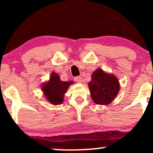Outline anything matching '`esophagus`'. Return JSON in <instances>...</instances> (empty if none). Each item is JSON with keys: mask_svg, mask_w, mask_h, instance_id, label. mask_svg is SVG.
Returning <instances> with one entry per match:
<instances>
[{"mask_svg": "<svg viewBox=\"0 0 153 153\" xmlns=\"http://www.w3.org/2000/svg\"><path fill=\"white\" fill-rule=\"evenodd\" d=\"M74 80H75V81H76L77 82H79V83H80V82H82V78H80V77H79V76H76V77H75Z\"/></svg>", "mask_w": 153, "mask_h": 153, "instance_id": "1", "label": "esophagus"}]
</instances>
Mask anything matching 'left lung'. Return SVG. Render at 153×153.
<instances>
[{"mask_svg":"<svg viewBox=\"0 0 153 153\" xmlns=\"http://www.w3.org/2000/svg\"><path fill=\"white\" fill-rule=\"evenodd\" d=\"M88 86L94 103L107 105L118 94L119 82L114 75L106 73L101 69H97L91 75Z\"/></svg>","mask_w":153,"mask_h":153,"instance_id":"1","label":"left lung"}]
</instances>
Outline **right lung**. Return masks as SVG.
I'll list each match as a JSON object with an SVG mask.
<instances>
[{"mask_svg": "<svg viewBox=\"0 0 153 153\" xmlns=\"http://www.w3.org/2000/svg\"><path fill=\"white\" fill-rule=\"evenodd\" d=\"M73 82L61 81L57 73H52L50 80L42 85V91L48 101L54 105H59L64 101L65 94Z\"/></svg>", "mask_w": 153, "mask_h": 153, "instance_id": "add662e5", "label": "right lung"}]
</instances>
